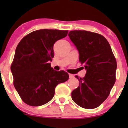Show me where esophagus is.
<instances>
[{"instance_id": "1", "label": "esophagus", "mask_w": 128, "mask_h": 128, "mask_svg": "<svg viewBox=\"0 0 128 128\" xmlns=\"http://www.w3.org/2000/svg\"><path fill=\"white\" fill-rule=\"evenodd\" d=\"M69 78H70V79L74 78V75H73V74H69Z\"/></svg>"}]
</instances>
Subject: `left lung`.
Returning a JSON list of instances; mask_svg holds the SVG:
<instances>
[{"instance_id": "left-lung-1", "label": "left lung", "mask_w": 128, "mask_h": 128, "mask_svg": "<svg viewBox=\"0 0 128 128\" xmlns=\"http://www.w3.org/2000/svg\"><path fill=\"white\" fill-rule=\"evenodd\" d=\"M68 36L79 54L86 73L72 92L73 100L86 109H94L109 96L116 82L117 62L111 46L102 35L86 30H71Z\"/></svg>"}]
</instances>
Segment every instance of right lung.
Segmentation results:
<instances>
[{
  "instance_id": "obj_1",
  "label": "right lung",
  "mask_w": 128,
  "mask_h": 128,
  "mask_svg": "<svg viewBox=\"0 0 128 128\" xmlns=\"http://www.w3.org/2000/svg\"><path fill=\"white\" fill-rule=\"evenodd\" d=\"M67 34L56 29L35 30L17 45L11 70L14 87L27 105L38 106L49 102L57 85L68 80V73L55 71L49 63L54 57V43Z\"/></svg>"
}]
</instances>
